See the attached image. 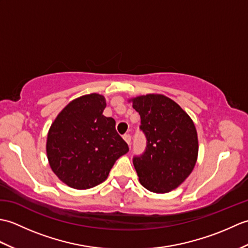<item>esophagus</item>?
I'll use <instances>...</instances> for the list:
<instances>
[{"label": "esophagus", "instance_id": "esophagus-1", "mask_svg": "<svg viewBox=\"0 0 248 248\" xmlns=\"http://www.w3.org/2000/svg\"><path fill=\"white\" fill-rule=\"evenodd\" d=\"M124 140L125 141H127L128 145L131 144V135H130V134H124Z\"/></svg>", "mask_w": 248, "mask_h": 248}]
</instances>
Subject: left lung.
I'll use <instances>...</instances> for the list:
<instances>
[{
	"instance_id": "left-lung-1",
	"label": "left lung",
	"mask_w": 248,
	"mask_h": 248,
	"mask_svg": "<svg viewBox=\"0 0 248 248\" xmlns=\"http://www.w3.org/2000/svg\"><path fill=\"white\" fill-rule=\"evenodd\" d=\"M140 116L146 136L143 155L133 157L141 186L154 193H168L192 172L198 155L196 128L191 117L163 94L131 99Z\"/></svg>"
}]
</instances>
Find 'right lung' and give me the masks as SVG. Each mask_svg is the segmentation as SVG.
Here are the masks:
<instances>
[{"label": "right lung", "instance_id": "obj_1", "mask_svg": "<svg viewBox=\"0 0 248 248\" xmlns=\"http://www.w3.org/2000/svg\"><path fill=\"white\" fill-rule=\"evenodd\" d=\"M105 107L101 94H85L66 105L51 124L46 155L68 186L86 189L102 183L116 160L129 151L115 120L102 114Z\"/></svg>", "mask_w": 248, "mask_h": 248}]
</instances>
